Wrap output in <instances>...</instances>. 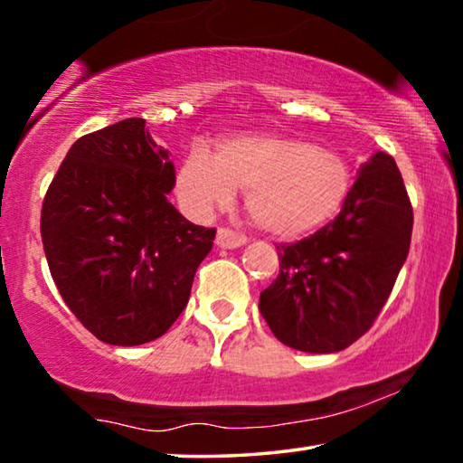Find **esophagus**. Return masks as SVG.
Instances as JSON below:
<instances>
[{"label": "esophagus", "mask_w": 463, "mask_h": 463, "mask_svg": "<svg viewBox=\"0 0 463 463\" xmlns=\"http://www.w3.org/2000/svg\"><path fill=\"white\" fill-rule=\"evenodd\" d=\"M217 246L219 248H240L246 244V236H242V233H236L232 230H225V227H221V230L217 232Z\"/></svg>", "instance_id": "34e87169"}]
</instances>
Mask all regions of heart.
<instances>
[{
	"mask_svg": "<svg viewBox=\"0 0 463 463\" xmlns=\"http://www.w3.org/2000/svg\"><path fill=\"white\" fill-rule=\"evenodd\" d=\"M246 190L254 223L279 238L311 233L343 211L353 187L351 163L311 139L279 133H242L221 139L215 156L187 154L177 173V196L192 215L230 206Z\"/></svg>",
	"mask_w": 463,
	"mask_h": 463,
	"instance_id": "b5f03b06",
	"label": "heart"
}]
</instances>
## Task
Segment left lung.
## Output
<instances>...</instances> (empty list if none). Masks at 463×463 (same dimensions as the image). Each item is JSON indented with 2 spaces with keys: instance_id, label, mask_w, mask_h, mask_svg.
Returning <instances> with one entry per match:
<instances>
[{
  "instance_id": "1",
  "label": "left lung",
  "mask_w": 463,
  "mask_h": 463,
  "mask_svg": "<svg viewBox=\"0 0 463 463\" xmlns=\"http://www.w3.org/2000/svg\"><path fill=\"white\" fill-rule=\"evenodd\" d=\"M413 211L391 154L361 165L338 217L297 244L276 246L279 276L259 309L279 343L338 353L370 330L411 242Z\"/></svg>"
}]
</instances>
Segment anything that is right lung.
<instances>
[{"instance_id": "add662e5", "label": "right lung", "mask_w": 463, "mask_h": 463, "mask_svg": "<svg viewBox=\"0 0 463 463\" xmlns=\"http://www.w3.org/2000/svg\"><path fill=\"white\" fill-rule=\"evenodd\" d=\"M175 166L144 118L79 137L45 194L42 240L60 297L98 340L136 346L185 309L215 230L169 200Z\"/></svg>"}]
</instances>
